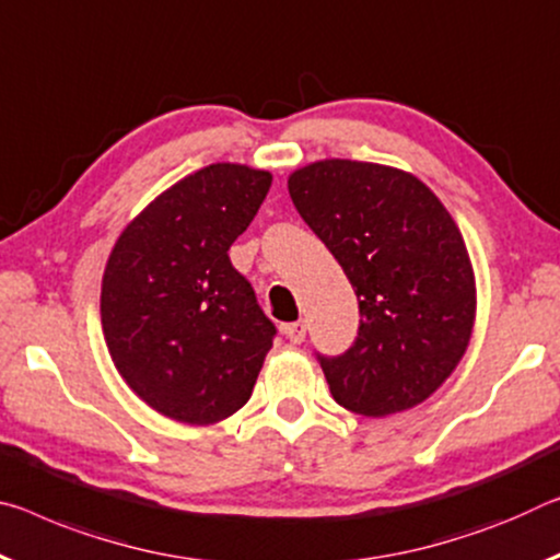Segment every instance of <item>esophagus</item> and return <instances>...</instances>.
<instances>
[{"instance_id":"1","label":"esophagus","mask_w":560,"mask_h":560,"mask_svg":"<svg viewBox=\"0 0 560 560\" xmlns=\"http://www.w3.org/2000/svg\"><path fill=\"white\" fill-rule=\"evenodd\" d=\"M283 336H287V339L291 341V343H301L306 339V324L304 322H294V324H283Z\"/></svg>"}]
</instances>
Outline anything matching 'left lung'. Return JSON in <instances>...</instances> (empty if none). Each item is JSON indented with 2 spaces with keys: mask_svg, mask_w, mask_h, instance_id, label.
Segmentation results:
<instances>
[{
  "mask_svg": "<svg viewBox=\"0 0 560 560\" xmlns=\"http://www.w3.org/2000/svg\"><path fill=\"white\" fill-rule=\"evenodd\" d=\"M289 194L359 299L357 341L318 357L336 404L371 419L419 406L454 374L476 322L456 221L413 174L353 159L296 168Z\"/></svg>",
  "mask_w": 560,
  "mask_h": 560,
  "instance_id": "8db88e82",
  "label": "left lung"
}]
</instances>
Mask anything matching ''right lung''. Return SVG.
Instances as JSON below:
<instances>
[{
	"instance_id": "add662e5",
	"label": "right lung",
	"mask_w": 560,
	"mask_h": 560,
	"mask_svg": "<svg viewBox=\"0 0 560 560\" xmlns=\"http://www.w3.org/2000/svg\"><path fill=\"white\" fill-rule=\"evenodd\" d=\"M269 186L264 168L209 164L159 194L112 248L106 349L131 392L166 419L224 421L254 392L277 328L229 248Z\"/></svg>"
}]
</instances>
